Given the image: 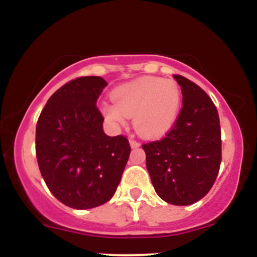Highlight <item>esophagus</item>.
<instances>
[{
    "instance_id": "obj_1",
    "label": "esophagus",
    "mask_w": 257,
    "mask_h": 257,
    "mask_svg": "<svg viewBox=\"0 0 257 257\" xmlns=\"http://www.w3.org/2000/svg\"><path fill=\"white\" fill-rule=\"evenodd\" d=\"M129 143H131V146L133 147V149H137V147L140 146V143L137 140H134V139H131V140H129Z\"/></svg>"
}]
</instances>
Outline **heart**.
Returning a JSON list of instances; mask_svg holds the SVG:
<instances>
[{
  "instance_id": "obj_1",
  "label": "heart",
  "mask_w": 257,
  "mask_h": 257,
  "mask_svg": "<svg viewBox=\"0 0 257 257\" xmlns=\"http://www.w3.org/2000/svg\"><path fill=\"white\" fill-rule=\"evenodd\" d=\"M112 102L101 106L102 114L113 124H124L126 116H134L138 133L158 138L172 128L181 105V89L174 79L141 77L117 87Z\"/></svg>"
}]
</instances>
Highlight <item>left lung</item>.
Returning <instances> with one entry per match:
<instances>
[{
	"label": "left lung",
	"mask_w": 257,
	"mask_h": 257,
	"mask_svg": "<svg viewBox=\"0 0 257 257\" xmlns=\"http://www.w3.org/2000/svg\"><path fill=\"white\" fill-rule=\"evenodd\" d=\"M182 107L166 137L143 145L153 187L174 205H190L213 187L221 164V128L213 100L199 85L174 75Z\"/></svg>",
	"instance_id": "obj_1"
}]
</instances>
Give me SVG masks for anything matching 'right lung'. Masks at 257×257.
Masks as SVG:
<instances>
[{
    "label": "right lung",
    "instance_id": "1",
    "mask_svg": "<svg viewBox=\"0 0 257 257\" xmlns=\"http://www.w3.org/2000/svg\"><path fill=\"white\" fill-rule=\"evenodd\" d=\"M107 85L98 76L67 82L48 99L36 125V157L53 196L73 209L105 204L118 187L131 145L107 137L96 107Z\"/></svg>",
    "mask_w": 257,
    "mask_h": 257
}]
</instances>
